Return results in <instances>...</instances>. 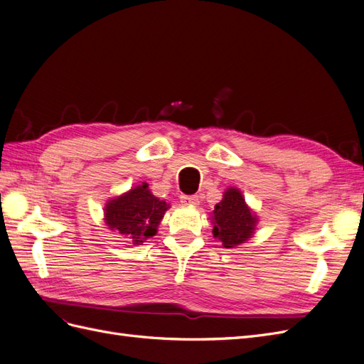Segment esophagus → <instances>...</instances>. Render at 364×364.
Masks as SVG:
<instances>
[{
  "label": "esophagus",
  "instance_id": "34e87169",
  "mask_svg": "<svg viewBox=\"0 0 364 364\" xmlns=\"http://www.w3.org/2000/svg\"><path fill=\"white\" fill-rule=\"evenodd\" d=\"M181 203L186 206H197L200 203V200H199V196H182Z\"/></svg>",
  "mask_w": 364,
  "mask_h": 364
}]
</instances>
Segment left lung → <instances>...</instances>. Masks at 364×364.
<instances>
[{"label": "left lung", "mask_w": 364, "mask_h": 364, "mask_svg": "<svg viewBox=\"0 0 364 364\" xmlns=\"http://www.w3.org/2000/svg\"><path fill=\"white\" fill-rule=\"evenodd\" d=\"M213 234L222 241L223 247H237L255 232L258 218L246 205L245 197L235 186H230L223 194V199L213 211Z\"/></svg>", "instance_id": "left-lung-1"}]
</instances>
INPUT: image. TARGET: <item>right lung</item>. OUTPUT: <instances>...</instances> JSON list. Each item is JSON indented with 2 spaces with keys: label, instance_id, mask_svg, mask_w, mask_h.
Segmentation results:
<instances>
[{
  "label": "right lung",
  "instance_id": "1",
  "mask_svg": "<svg viewBox=\"0 0 364 364\" xmlns=\"http://www.w3.org/2000/svg\"><path fill=\"white\" fill-rule=\"evenodd\" d=\"M167 209L168 205L153 196L149 183L142 182L106 203L105 222L111 230L129 237L134 245H141L156 235Z\"/></svg>",
  "mask_w": 364,
  "mask_h": 364
}]
</instances>
